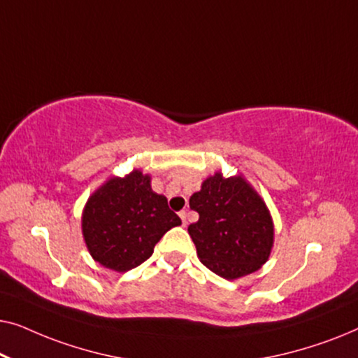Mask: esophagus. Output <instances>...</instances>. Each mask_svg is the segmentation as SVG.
<instances>
[{
    "label": "esophagus",
    "instance_id": "obj_1",
    "mask_svg": "<svg viewBox=\"0 0 358 358\" xmlns=\"http://www.w3.org/2000/svg\"><path fill=\"white\" fill-rule=\"evenodd\" d=\"M179 217H180V220H182V224L185 227V224H187V212L182 210V212H179Z\"/></svg>",
    "mask_w": 358,
    "mask_h": 358
}]
</instances>
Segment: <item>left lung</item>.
Masks as SVG:
<instances>
[{"label": "left lung", "mask_w": 358, "mask_h": 358, "mask_svg": "<svg viewBox=\"0 0 358 358\" xmlns=\"http://www.w3.org/2000/svg\"><path fill=\"white\" fill-rule=\"evenodd\" d=\"M199 222L189 227L200 262L227 280L256 272L271 257L273 220L257 190L241 174L208 176L189 199Z\"/></svg>", "instance_id": "8db88e82"}]
</instances>
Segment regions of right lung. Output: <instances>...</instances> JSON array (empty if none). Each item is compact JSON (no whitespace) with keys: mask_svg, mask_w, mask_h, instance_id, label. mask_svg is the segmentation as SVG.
<instances>
[{"mask_svg":"<svg viewBox=\"0 0 358 358\" xmlns=\"http://www.w3.org/2000/svg\"><path fill=\"white\" fill-rule=\"evenodd\" d=\"M179 224L168 199L151 189V176L140 169L107 179L90 195L81 217L87 251L115 272L138 267L166 231Z\"/></svg>","mask_w":358,"mask_h":358,"instance_id":"obj_1","label":"right lung"}]
</instances>
